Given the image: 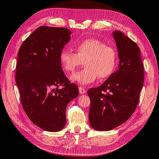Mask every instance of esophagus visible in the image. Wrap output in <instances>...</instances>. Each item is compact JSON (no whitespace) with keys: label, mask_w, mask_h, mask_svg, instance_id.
Here are the masks:
<instances>
[{"label":"esophagus","mask_w":159,"mask_h":159,"mask_svg":"<svg viewBox=\"0 0 159 159\" xmlns=\"http://www.w3.org/2000/svg\"><path fill=\"white\" fill-rule=\"evenodd\" d=\"M79 93L80 94H84V93H86V91H87L85 89H84L83 87H79Z\"/></svg>","instance_id":"obj_1"}]
</instances>
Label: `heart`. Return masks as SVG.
Here are the masks:
<instances>
[{
  "mask_svg": "<svg viewBox=\"0 0 159 159\" xmlns=\"http://www.w3.org/2000/svg\"><path fill=\"white\" fill-rule=\"evenodd\" d=\"M76 53L67 49L60 54V61L66 72L73 73L84 63L82 70L73 75L72 81L81 84L91 83L96 79H106L113 72L118 60V51L114 47L104 42L89 39L75 47Z\"/></svg>",
  "mask_w": 159,
  "mask_h": 159,
  "instance_id": "heart-1",
  "label": "heart"
}]
</instances>
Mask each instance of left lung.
<instances>
[{"label": "left lung", "instance_id": "obj_1", "mask_svg": "<svg viewBox=\"0 0 159 159\" xmlns=\"http://www.w3.org/2000/svg\"><path fill=\"white\" fill-rule=\"evenodd\" d=\"M119 51V69L105 82L87 93L91 105L89 120L98 131H110L127 121L139 100L144 73L140 49L123 32H113Z\"/></svg>", "mask_w": 159, "mask_h": 159}]
</instances>
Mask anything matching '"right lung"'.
Wrapping results in <instances>:
<instances>
[{
  "label": "right lung",
  "mask_w": 159,
  "mask_h": 159,
  "mask_svg": "<svg viewBox=\"0 0 159 159\" xmlns=\"http://www.w3.org/2000/svg\"><path fill=\"white\" fill-rule=\"evenodd\" d=\"M70 34L67 28L43 25L24 40L17 54L16 81L22 107L33 123L48 131L62 129L66 106L79 95L60 61Z\"/></svg>",
  "instance_id": "1"
}]
</instances>
